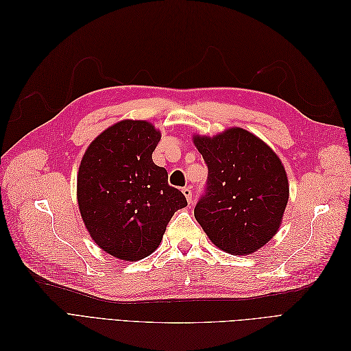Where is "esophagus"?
I'll return each instance as SVG.
<instances>
[{"instance_id": "34e87169", "label": "esophagus", "mask_w": 351, "mask_h": 351, "mask_svg": "<svg viewBox=\"0 0 351 351\" xmlns=\"http://www.w3.org/2000/svg\"><path fill=\"white\" fill-rule=\"evenodd\" d=\"M182 192H183V195L186 196L189 204H192V187H183Z\"/></svg>"}]
</instances>
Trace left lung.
Masks as SVG:
<instances>
[{
  "label": "left lung",
  "mask_w": 351,
  "mask_h": 351,
  "mask_svg": "<svg viewBox=\"0 0 351 351\" xmlns=\"http://www.w3.org/2000/svg\"><path fill=\"white\" fill-rule=\"evenodd\" d=\"M193 143L208 165L196 221L221 250L243 256L256 252L277 234L289 202L280 158L240 127L214 137L196 134Z\"/></svg>",
  "instance_id": "8db88e82"
}]
</instances>
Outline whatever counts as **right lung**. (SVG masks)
<instances>
[{
  "label": "right lung",
  "instance_id": "add662e5",
  "mask_svg": "<svg viewBox=\"0 0 351 351\" xmlns=\"http://www.w3.org/2000/svg\"><path fill=\"white\" fill-rule=\"evenodd\" d=\"M161 133L141 120L108 127L84 152L77 174V202L90 237L123 261H141L159 246L174 212L187 206L152 161Z\"/></svg>",
  "mask_w": 351,
  "mask_h": 351
}]
</instances>
